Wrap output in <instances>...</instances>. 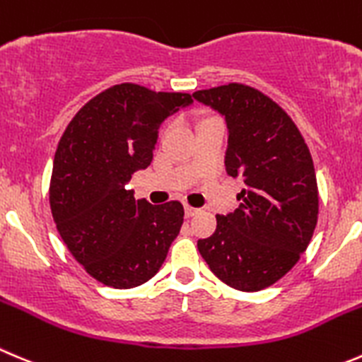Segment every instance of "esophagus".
<instances>
[{"label":"esophagus","mask_w":362,"mask_h":362,"mask_svg":"<svg viewBox=\"0 0 362 362\" xmlns=\"http://www.w3.org/2000/svg\"><path fill=\"white\" fill-rule=\"evenodd\" d=\"M198 212H199V209H196V206L185 205V216H187V217L196 216V214H198Z\"/></svg>","instance_id":"34e87169"}]
</instances>
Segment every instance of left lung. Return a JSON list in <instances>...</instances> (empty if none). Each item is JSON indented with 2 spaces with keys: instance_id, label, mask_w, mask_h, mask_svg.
Returning a JSON list of instances; mask_svg holds the SVG:
<instances>
[{
  "instance_id": "obj_1",
  "label": "left lung",
  "mask_w": 362,
  "mask_h": 362,
  "mask_svg": "<svg viewBox=\"0 0 362 362\" xmlns=\"http://www.w3.org/2000/svg\"><path fill=\"white\" fill-rule=\"evenodd\" d=\"M198 103L226 118V171L244 180L238 209L216 216L217 228L198 240L210 270L240 292H258L299 262L318 219L313 159L286 111L240 83L198 90Z\"/></svg>"
}]
</instances>
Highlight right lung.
Segmentation results:
<instances>
[{"instance_id":"obj_1","label":"right lung","mask_w":362,"mask_h":362,"mask_svg":"<svg viewBox=\"0 0 362 362\" xmlns=\"http://www.w3.org/2000/svg\"><path fill=\"white\" fill-rule=\"evenodd\" d=\"M191 103L189 93L115 84L88 100L59 139L49 184L52 219L74 258L103 285L148 281L180 231V202L152 205L125 184L150 166L163 122Z\"/></svg>"}]
</instances>
